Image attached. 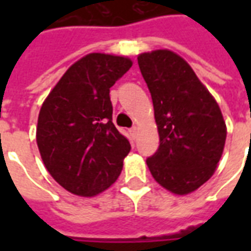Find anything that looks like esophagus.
Returning a JSON list of instances; mask_svg holds the SVG:
<instances>
[{"instance_id": "34e87169", "label": "esophagus", "mask_w": 251, "mask_h": 251, "mask_svg": "<svg viewBox=\"0 0 251 251\" xmlns=\"http://www.w3.org/2000/svg\"><path fill=\"white\" fill-rule=\"evenodd\" d=\"M137 130H138V127H137V126H133L131 129H129V133H130V136L133 137V138H136Z\"/></svg>"}]
</instances>
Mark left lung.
Instances as JSON below:
<instances>
[{
  "mask_svg": "<svg viewBox=\"0 0 251 251\" xmlns=\"http://www.w3.org/2000/svg\"><path fill=\"white\" fill-rule=\"evenodd\" d=\"M151 91L160 145L147 158L164 188L187 195L215 172L226 142V124L210 91L183 57L168 50L138 56Z\"/></svg>",
  "mask_w": 251,
  "mask_h": 251,
  "instance_id": "obj_1",
  "label": "left lung"
}]
</instances>
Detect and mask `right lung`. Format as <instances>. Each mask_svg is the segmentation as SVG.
I'll list each match as a JSON object with an SVG mask.
<instances>
[{"instance_id":"1","label":"right lung","mask_w":251,"mask_h":251,"mask_svg":"<svg viewBox=\"0 0 251 251\" xmlns=\"http://www.w3.org/2000/svg\"><path fill=\"white\" fill-rule=\"evenodd\" d=\"M131 60L88 53L72 64L41 106L36 141L43 163L63 188L95 196L118 179L130 144L113 124L110 87Z\"/></svg>"}]
</instances>
